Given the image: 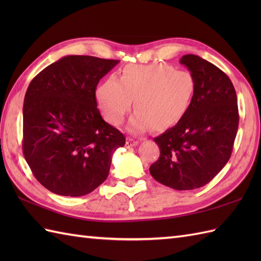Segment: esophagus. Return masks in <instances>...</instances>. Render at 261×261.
Here are the masks:
<instances>
[{
    "instance_id": "obj_1",
    "label": "esophagus",
    "mask_w": 261,
    "mask_h": 261,
    "mask_svg": "<svg viewBox=\"0 0 261 261\" xmlns=\"http://www.w3.org/2000/svg\"><path fill=\"white\" fill-rule=\"evenodd\" d=\"M139 145V141L136 140V139H132V138H127L126 139V146L127 147H134V146H137Z\"/></svg>"
}]
</instances>
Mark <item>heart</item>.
I'll use <instances>...</instances> for the list:
<instances>
[{"mask_svg": "<svg viewBox=\"0 0 261 261\" xmlns=\"http://www.w3.org/2000/svg\"><path fill=\"white\" fill-rule=\"evenodd\" d=\"M196 83L191 73L165 64L130 65L119 80L110 77L96 90V103L104 120L119 125L134 101L136 113L127 130L140 134L154 126L165 130L184 118L193 102Z\"/></svg>", "mask_w": 261, "mask_h": 261, "instance_id": "b5f03b06", "label": "heart"}]
</instances>
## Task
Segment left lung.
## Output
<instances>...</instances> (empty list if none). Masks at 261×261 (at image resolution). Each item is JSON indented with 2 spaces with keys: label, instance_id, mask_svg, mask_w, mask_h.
<instances>
[{
  "label": "left lung",
  "instance_id": "obj_1",
  "mask_svg": "<svg viewBox=\"0 0 261 261\" xmlns=\"http://www.w3.org/2000/svg\"><path fill=\"white\" fill-rule=\"evenodd\" d=\"M196 83L193 102L178 123L154 138L160 156L149 170L177 191L206 185L230 159L239 125L233 84L222 70L196 55L179 60Z\"/></svg>",
  "mask_w": 261,
  "mask_h": 261
}]
</instances>
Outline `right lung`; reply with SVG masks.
I'll return each mask as SVG.
<instances>
[{"instance_id":"obj_1","label":"right lung","mask_w":261,"mask_h":261,"mask_svg":"<svg viewBox=\"0 0 261 261\" xmlns=\"http://www.w3.org/2000/svg\"><path fill=\"white\" fill-rule=\"evenodd\" d=\"M120 62L70 55L41 70L23 103L24 158L38 181L63 196H83L107 179L125 138L97 109L99 80Z\"/></svg>"}]
</instances>
